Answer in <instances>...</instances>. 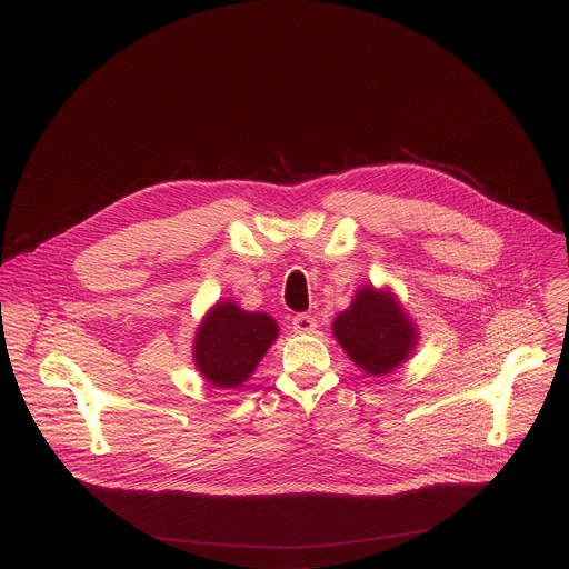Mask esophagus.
I'll use <instances>...</instances> for the list:
<instances>
[{"label":"esophagus","instance_id":"esophagus-1","mask_svg":"<svg viewBox=\"0 0 569 569\" xmlns=\"http://www.w3.org/2000/svg\"><path fill=\"white\" fill-rule=\"evenodd\" d=\"M292 328H295V332L308 335V332H312V330L317 328V319H315L312 315H306V312L295 315V317H292Z\"/></svg>","mask_w":569,"mask_h":569}]
</instances>
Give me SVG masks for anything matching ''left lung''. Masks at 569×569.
Here are the masks:
<instances>
[{"mask_svg":"<svg viewBox=\"0 0 569 569\" xmlns=\"http://www.w3.org/2000/svg\"><path fill=\"white\" fill-rule=\"evenodd\" d=\"M332 335L346 355L375 377L396 370L418 343V328L396 297L370 286L359 288L350 308L337 315Z\"/></svg>","mask_w":569,"mask_h":569,"instance_id":"obj_1","label":"left lung"}]
</instances>
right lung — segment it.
Here are the masks:
<instances>
[{"label":"right lung","instance_id":"right-lung-1","mask_svg":"<svg viewBox=\"0 0 569 569\" xmlns=\"http://www.w3.org/2000/svg\"><path fill=\"white\" fill-rule=\"evenodd\" d=\"M277 335L279 326L270 315L221 301L197 330L194 363L212 387L237 389L254 372Z\"/></svg>","mask_w":569,"mask_h":569}]
</instances>
